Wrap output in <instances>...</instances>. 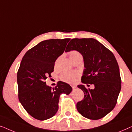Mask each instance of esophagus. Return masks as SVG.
Wrapping results in <instances>:
<instances>
[{
	"instance_id": "obj_1",
	"label": "esophagus",
	"mask_w": 132,
	"mask_h": 132,
	"mask_svg": "<svg viewBox=\"0 0 132 132\" xmlns=\"http://www.w3.org/2000/svg\"><path fill=\"white\" fill-rule=\"evenodd\" d=\"M71 87H72V88H73V89H75V88H76V85H71Z\"/></svg>"
}]
</instances>
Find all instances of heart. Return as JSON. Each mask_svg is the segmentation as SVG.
Returning <instances> with one entry per match:
<instances>
[{
    "label": "heart",
    "mask_w": 132,
    "mask_h": 132,
    "mask_svg": "<svg viewBox=\"0 0 132 132\" xmlns=\"http://www.w3.org/2000/svg\"><path fill=\"white\" fill-rule=\"evenodd\" d=\"M69 56L73 62L77 59L82 58V55L80 52L77 50H71L69 52ZM60 59V57L56 61V64L58 62ZM79 77V74L77 72H64L60 76V79L64 82L69 83V84H73L77 80V78Z\"/></svg>",
    "instance_id": "1"
}]
</instances>
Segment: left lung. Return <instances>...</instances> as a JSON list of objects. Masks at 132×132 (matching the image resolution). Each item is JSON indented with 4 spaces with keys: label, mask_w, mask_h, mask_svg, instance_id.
<instances>
[{
    "label": "left lung",
    "mask_w": 132,
    "mask_h": 132,
    "mask_svg": "<svg viewBox=\"0 0 132 132\" xmlns=\"http://www.w3.org/2000/svg\"><path fill=\"white\" fill-rule=\"evenodd\" d=\"M77 50L83 56L85 69L82 82L94 84V89L84 85L77 87L84 93V98L77 103V111L90 120H99L115 108L121 88L120 69L111 50L94 38H74L65 52Z\"/></svg>",
    "instance_id": "left-lung-1"
}]
</instances>
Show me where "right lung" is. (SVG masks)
<instances>
[{"mask_svg":"<svg viewBox=\"0 0 132 132\" xmlns=\"http://www.w3.org/2000/svg\"><path fill=\"white\" fill-rule=\"evenodd\" d=\"M70 38L43 41L25 53L17 72L19 99L30 115L43 121L52 118L58 110L61 94L68 95L72 88L59 81L55 88L46 85L55 62L64 53Z\"/></svg>","mask_w":132,"mask_h":132,"instance_id":"add662e5","label":"right lung"}]
</instances>
